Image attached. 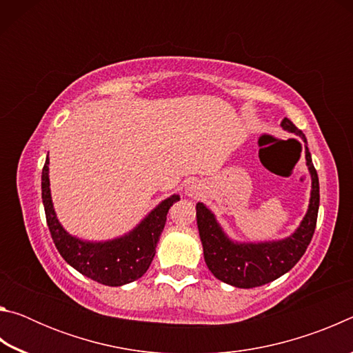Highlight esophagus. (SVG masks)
<instances>
[{"mask_svg":"<svg viewBox=\"0 0 353 353\" xmlns=\"http://www.w3.org/2000/svg\"><path fill=\"white\" fill-rule=\"evenodd\" d=\"M201 193H202L201 185L196 182H190L187 187H185V194H187L188 198H198V196H201Z\"/></svg>","mask_w":353,"mask_h":353,"instance_id":"esophagus-1","label":"esophagus"}]
</instances>
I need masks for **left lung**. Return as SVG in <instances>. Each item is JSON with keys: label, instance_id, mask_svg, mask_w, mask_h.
Segmentation results:
<instances>
[{"label": "left lung", "instance_id": "left-lung-1", "mask_svg": "<svg viewBox=\"0 0 353 353\" xmlns=\"http://www.w3.org/2000/svg\"><path fill=\"white\" fill-rule=\"evenodd\" d=\"M280 126L305 143V160L312 176V193L305 216L290 236L271 241H235L225 234L214 213L202 202L196 204L199 236L208 270L221 282L235 288H255L272 282L292 270L312 241L319 210V179L308 151L307 139L288 118Z\"/></svg>", "mask_w": 353, "mask_h": 353}]
</instances>
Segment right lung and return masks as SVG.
<instances>
[{
	"instance_id": "obj_1",
	"label": "right lung",
	"mask_w": 353,
	"mask_h": 353,
	"mask_svg": "<svg viewBox=\"0 0 353 353\" xmlns=\"http://www.w3.org/2000/svg\"><path fill=\"white\" fill-rule=\"evenodd\" d=\"M50 159L41 171V199L52 241L63 260L82 276L107 286L135 282L151 266L159 238L162 235L170 207L181 199L179 194L159 202L132 230L105 241H90L73 236L63 229L52 205L50 188Z\"/></svg>"
}]
</instances>
